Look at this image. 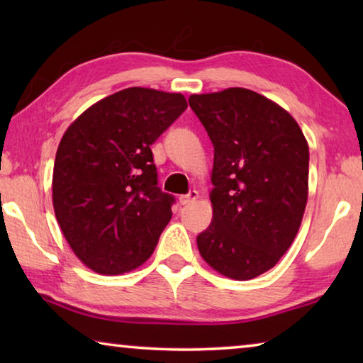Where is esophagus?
<instances>
[{"label":"esophagus","instance_id":"obj_1","mask_svg":"<svg viewBox=\"0 0 363 363\" xmlns=\"http://www.w3.org/2000/svg\"><path fill=\"white\" fill-rule=\"evenodd\" d=\"M199 200V192L196 190H190L187 195H181L179 196V203L181 205H190L194 203V201Z\"/></svg>","mask_w":363,"mask_h":363}]
</instances>
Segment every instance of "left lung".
Here are the masks:
<instances>
[{
  "instance_id": "left-lung-1",
  "label": "left lung",
  "mask_w": 363,
  "mask_h": 363,
  "mask_svg": "<svg viewBox=\"0 0 363 363\" xmlns=\"http://www.w3.org/2000/svg\"><path fill=\"white\" fill-rule=\"evenodd\" d=\"M189 104L214 147L213 220L196 237L206 264L251 280L286 253L309 194V145L296 120L251 89L192 94Z\"/></svg>"
}]
</instances>
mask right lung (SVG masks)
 Returning <instances> with one entry per match:
<instances>
[{
	"mask_svg": "<svg viewBox=\"0 0 363 363\" xmlns=\"http://www.w3.org/2000/svg\"><path fill=\"white\" fill-rule=\"evenodd\" d=\"M187 108L181 93L126 88L67 128L52 171V206L86 267L120 275L149 259L174 199L157 187L150 145Z\"/></svg>",
	"mask_w": 363,
	"mask_h": 363,
	"instance_id": "right-lung-1",
	"label": "right lung"
}]
</instances>
